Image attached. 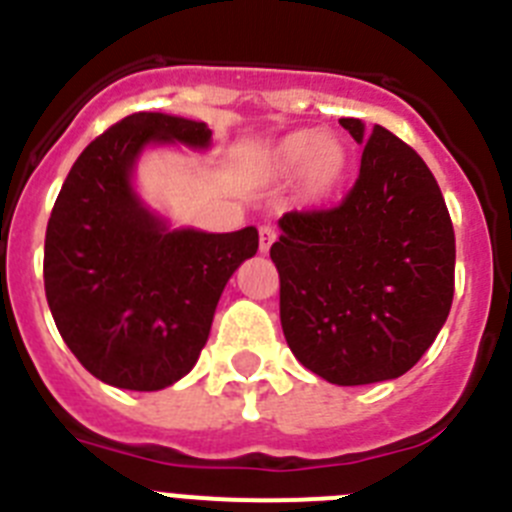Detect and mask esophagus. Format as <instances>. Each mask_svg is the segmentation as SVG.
Returning <instances> with one entry per match:
<instances>
[{
    "label": "esophagus",
    "instance_id": "esophagus-1",
    "mask_svg": "<svg viewBox=\"0 0 512 512\" xmlns=\"http://www.w3.org/2000/svg\"><path fill=\"white\" fill-rule=\"evenodd\" d=\"M277 241V230L271 228V225H261L259 228V251L269 253L271 243Z\"/></svg>",
    "mask_w": 512,
    "mask_h": 512
}]
</instances>
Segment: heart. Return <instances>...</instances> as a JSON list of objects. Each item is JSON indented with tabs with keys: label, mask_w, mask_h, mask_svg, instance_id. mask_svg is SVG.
<instances>
[{
	"label": "heart",
	"mask_w": 512,
	"mask_h": 512,
	"mask_svg": "<svg viewBox=\"0 0 512 512\" xmlns=\"http://www.w3.org/2000/svg\"><path fill=\"white\" fill-rule=\"evenodd\" d=\"M274 169L279 176H297L305 171V194L323 202L336 194L348 171V148L336 135L300 130L282 140L274 151Z\"/></svg>",
	"instance_id": "b5f03b06"
}]
</instances>
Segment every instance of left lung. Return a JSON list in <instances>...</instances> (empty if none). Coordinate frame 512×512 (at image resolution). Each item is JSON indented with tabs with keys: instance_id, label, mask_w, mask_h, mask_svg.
<instances>
[{
	"instance_id": "obj_1",
	"label": "left lung",
	"mask_w": 512,
	"mask_h": 512,
	"mask_svg": "<svg viewBox=\"0 0 512 512\" xmlns=\"http://www.w3.org/2000/svg\"><path fill=\"white\" fill-rule=\"evenodd\" d=\"M341 125L364 146L338 207L292 210L271 246L292 354L330 384L397 379L436 341L454 300V225L423 158L382 125Z\"/></svg>"
}]
</instances>
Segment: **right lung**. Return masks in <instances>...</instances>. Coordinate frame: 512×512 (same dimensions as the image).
Instances as JSON below:
<instances>
[{"label":"right lung","mask_w":512,"mask_h":512,"mask_svg":"<svg viewBox=\"0 0 512 512\" xmlns=\"http://www.w3.org/2000/svg\"><path fill=\"white\" fill-rule=\"evenodd\" d=\"M205 122L135 112L94 138L63 182L45 230V297L81 366L120 390L156 392L200 359L233 271L259 230H171L133 189L151 143L210 146Z\"/></svg>","instance_id":"right-lung-1"}]
</instances>
